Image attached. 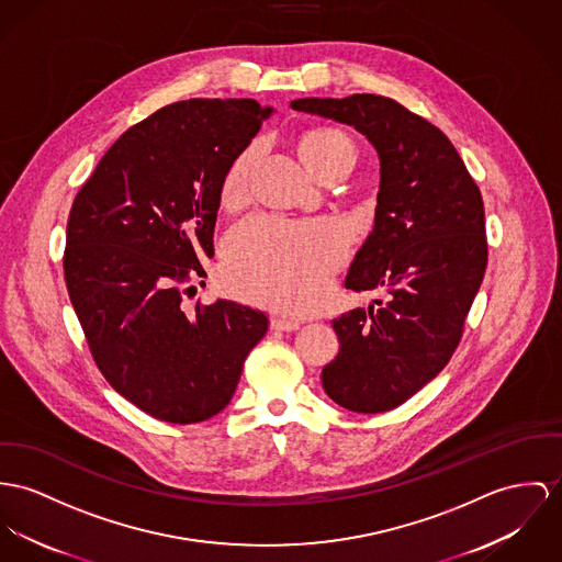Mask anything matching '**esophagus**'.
Instances as JSON below:
<instances>
[{
	"mask_svg": "<svg viewBox=\"0 0 562 562\" xmlns=\"http://www.w3.org/2000/svg\"><path fill=\"white\" fill-rule=\"evenodd\" d=\"M271 329H276V331H295V329H300V321L284 318V316H273L271 318Z\"/></svg>",
	"mask_w": 562,
	"mask_h": 562,
	"instance_id": "esophagus-1",
	"label": "esophagus"
}]
</instances>
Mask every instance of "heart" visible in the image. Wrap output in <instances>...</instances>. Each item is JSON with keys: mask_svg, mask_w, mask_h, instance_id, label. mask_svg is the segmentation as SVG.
Returning a JSON list of instances; mask_svg holds the SVG:
<instances>
[{"mask_svg": "<svg viewBox=\"0 0 562 562\" xmlns=\"http://www.w3.org/2000/svg\"><path fill=\"white\" fill-rule=\"evenodd\" d=\"M297 151L305 167L321 179L348 173L357 160L352 138L331 126L302 132ZM255 167V145L231 160L220 179L222 207L237 210L248 201ZM346 252L348 239L336 222L250 217L226 241L224 278L246 300L286 312H305L318 302L329 276L342 265Z\"/></svg>", "mask_w": 562, "mask_h": 562, "instance_id": "1", "label": "heart"}]
</instances>
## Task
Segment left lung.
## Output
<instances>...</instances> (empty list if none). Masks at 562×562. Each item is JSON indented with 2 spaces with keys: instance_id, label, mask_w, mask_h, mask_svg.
Masks as SVG:
<instances>
[{
  "instance_id": "8db88e82",
  "label": "left lung",
  "mask_w": 562,
  "mask_h": 562,
  "mask_svg": "<svg viewBox=\"0 0 562 562\" xmlns=\"http://www.w3.org/2000/svg\"><path fill=\"white\" fill-rule=\"evenodd\" d=\"M291 106L355 126L381 158L374 231L345 286L383 289L387 300L331 321L340 350L321 381L352 413H385L430 383L462 340L487 265L483 199L442 130L391 98H300Z\"/></svg>"
}]
</instances>
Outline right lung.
I'll use <instances>...</instances> for the list:
<instances>
[{
  "instance_id": "add662e5",
  "label": "right lung",
  "mask_w": 562,
  "mask_h": 562,
  "mask_svg": "<svg viewBox=\"0 0 562 562\" xmlns=\"http://www.w3.org/2000/svg\"><path fill=\"white\" fill-rule=\"evenodd\" d=\"M271 109L192 98L126 130L79 190L64 278L89 352L120 395L167 424H199L233 397L267 316L181 293L214 255L220 179ZM194 289V286H190Z\"/></svg>"
}]
</instances>
